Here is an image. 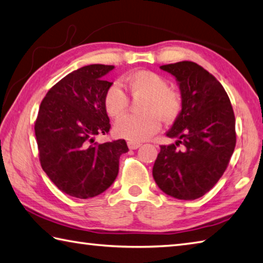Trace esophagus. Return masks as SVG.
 <instances>
[{
    "instance_id": "34e87169",
    "label": "esophagus",
    "mask_w": 263,
    "mask_h": 263,
    "mask_svg": "<svg viewBox=\"0 0 263 263\" xmlns=\"http://www.w3.org/2000/svg\"><path fill=\"white\" fill-rule=\"evenodd\" d=\"M127 146L130 149H137V148H139L141 146V144H139V142H133V141H128L127 142Z\"/></svg>"
}]
</instances>
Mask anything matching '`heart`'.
<instances>
[{
    "label": "heart",
    "instance_id": "heart-1",
    "mask_svg": "<svg viewBox=\"0 0 263 263\" xmlns=\"http://www.w3.org/2000/svg\"><path fill=\"white\" fill-rule=\"evenodd\" d=\"M133 97L146 95L142 115H126L119 118L115 124V132L119 138L133 142L145 141L160 130L161 117L173 121L180 110L179 94L168 87L166 80L153 71L141 70L127 76L125 79ZM127 94L122 86L114 83L104 94V108L108 115L114 118L121 117L127 110Z\"/></svg>",
    "mask_w": 263,
    "mask_h": 263
}]
</instances>
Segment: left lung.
<instances>
[{
    "mask_svg": "<svg viewBox=\"0 0 263 263\" xmlns=\"http://www.w3.org/2000/svg\"><path fill=\"white\" fill-rule=\"evenodd\" d=\"M176 78L181 110L161 146L153 177L165 194L194 200L206 194L226 171L236 146V119L226 89L194 62L160 66ZM181 148H179V146Z\"/></svg>",
    "mask_w": 263,
    "mask_h": 263,
    "instance_id": "left-lung-1",
    "label": "left lung"
}]
</instances>
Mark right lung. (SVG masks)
<instances>
[{"label": "right lung", "mask_w": 263, "mask_h": 263, "mask_svg": "<svg viewBox=\"0 0 263 263\" xmlns=\"http://www.w3.org/2000/svg\"><path fill=\"white\" fill-rule=\"evenodd\" d=\"M112 65L92 64L65 76L46 94L35 121L40 163L62 192L78 199L97 197L115 181L119 157L128 151L119 139L99 144L110 128L104 94Z\"/></svg>", "instance_id": "right-lung-1"}]
</instances>
